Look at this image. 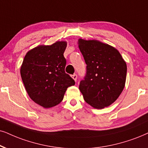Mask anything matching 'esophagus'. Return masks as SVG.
<instances>
[{
    "instance_id": "obj_1",
    "label": "esophagus",
    "mask_w": 148,
    "mask_h": 148,
    "mask_svg": "<svg viewBox=\"0 0 148 148\" xmlns=\"http://www.w3.org/2000/svg\"><path fill=\"white\" fill-rule=\"evenodd\" d=\"M72 78L75 80V81H76V79H77V75H76V74H74V75L72 76Z\"/></svg>"
}]
</instances>
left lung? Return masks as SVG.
<instances>
[{
  "label": "left lung",
  "instance_id": "8db88e82",
  "mask_svg": "<svg viewBox=\"0 0 148 148\" xmlns=\"http://www.w3.org/2000/svg\"><path fill=\"white\" fill-rule=\"evenodd\" d=\"M87 64L85 80L79 89L87 104L97 109L110 106L125 87L127 65L118 50L97 40H78Z\"/></svg>",
  "mask_w": 148,
  "mask_h": 148
}]
</instances>
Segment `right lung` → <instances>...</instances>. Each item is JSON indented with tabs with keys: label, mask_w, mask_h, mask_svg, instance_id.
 <instances>
[{
	"label": "right lung",
	"mask_w": 148,
	"mask_h": 148,
	"mask_svg": "<svg viewBox=\"0 0 148 148\" xmlns=\"http://www.w3.org/2000/svg\"><path fill=\"white\" fill-rule=\"evenodd\" d=\"M66 47L65 41L39 45L29 50L22 61L20 74L26 91L33 102L44 108L59 104L68 87L75 84L65 72Z\"/></svg>",
	"instance_id": "obj_1"
}]
</instances>
